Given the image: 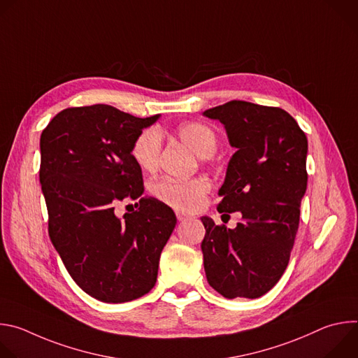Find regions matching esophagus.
<instances>
[{
  "instance_id": "esophagus-1",
  "label": "esophagus",
  "mask_w": 358,
  "mask_h": 358,
  "mask_svg": "<svg viewBox=\"0 0 358 358\" xmlns=\"http://www.w3.org/2000/svg\"><path fill=\"white\" fill-rule=\"evenodd\" d=\"M176 215H177V220H178V221H185L187 218H189L185 213H181V211H177Z\"/></svg>"
}]
</instances>
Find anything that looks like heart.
<instances>
[{
	"label": "heart",
	"instance_id": "1",
	"mask_svg": "<svg viewBox=\"0 0 358 358\" xmlns=\"http://www.w3.org/2000/svg\"><path fill=\"white\" fill-rule=\"evenodd\" d=\"M177 134L196 156L208 157L217 148V134L206 123L188 122L177 129ZM162 134L157 129L150 127L143 130L133 141L131 157L134 163L144 171L156 170L162 151ZM210 189V182L203 178L177 180L163 177L152 184V194L162 202L177 210H195L202 198Z\"/></svg>",
	"mask_w": 358,
	"mask_h": 358
}]
</instances>
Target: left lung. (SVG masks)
Listing matches in <instances>:
<instances>
[{
	"instance_id": "1",
	"label": "left lung",
	"mask_w": 358,
	"mask_h": 358,
	"mask_svg": "<svg viewBox=\"0 0 358 358\" xmlns=\"http://www.w3.org/2000/svg\"><path fill=\"white\" fill-rule=\"evenodd\" d=\"M202 115L220 120L236 148L217 210L224 215L239 211L243 220L229 229L201 218L203 269L224 297L257 299L279 282L289 264L308 187V138L280 108L231 100Z\"/></svg>"
}]
</instances>
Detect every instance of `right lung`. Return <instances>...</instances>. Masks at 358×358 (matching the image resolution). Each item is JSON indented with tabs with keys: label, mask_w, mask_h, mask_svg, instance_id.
Masks as SVG:
<instances>
[{
	"label": "right lung",
	"mask_w": 358,
	"mask_h": 358,
	"mask_svg": "<svg viewBox=\"0 0 358 358\" xmlns=\"http://www.w3.org/2000/svg\"><path fill=\"white\" fill-rule=\"evenodd\" d=\"M159 117L109 105L69 108L41 134L49 238L76 285L100 301H130L155 287L177 224L164 202L141 196L143 174L131 157L134 138ZM124 197L138 199V210L117 217Z\"/></svg>",
	"instance_id": "obj_1"
}]
</instances>
